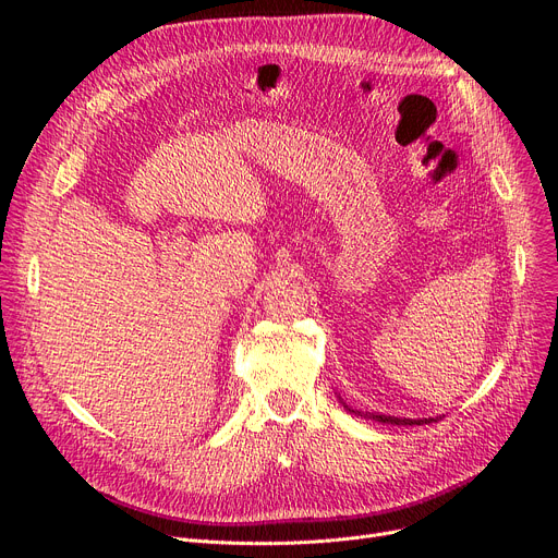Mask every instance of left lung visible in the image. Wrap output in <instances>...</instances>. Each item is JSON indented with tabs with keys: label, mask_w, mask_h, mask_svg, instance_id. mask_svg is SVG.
<instances>
[{
	"label": "left lung",
	"mask_w": 558,
	"mask_h": 558,
	"mask_svg": "<svg viewBox=\"0 0 558 558\" xmlns=\"http://www.w3.org/2000/svg\"><path fill=\"white\" fill-rule=\"evenodd\" d=\"M339 400H341V396H339ZM341 404L348 409L350 414L364 416V418H373V421H377V423H389V425H425V423H436L438 418H441V416H436V418H398V416L379 414V412H360V409H353L350 404H345L343 400H341Z\"/></svg>",
	"instance_id": "8db88e82"
}]
</instances>
